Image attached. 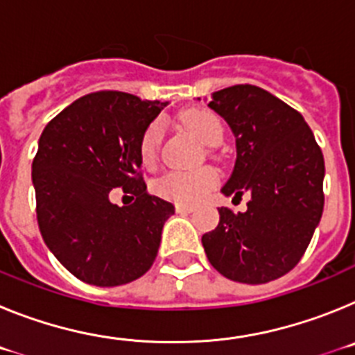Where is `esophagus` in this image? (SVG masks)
Returning <instances> with one entry per match:
<instances>
[{
  "instance_id": "34e87169",
  "label": "esophagus",
  "mask_w": 355,
  "mask_h": 355,
  "mask_svg": "<svg viewBox=\"0 0 355 355\" xmlns=\"http://www.w3.org/2000/svg\"><path fill=\"white\" fill-rule=\"evenodd\" d=\"M175 211H178V213H193V211H196V209H193L192 206L178 205V206H175Z\"/></svg>"
}]
</instances>
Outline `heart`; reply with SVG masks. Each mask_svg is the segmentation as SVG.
Returning <instances> with one entry per match:
<instances>
[{"instance_id": "heart-1", "label": "heart", "mask_w": 355, "mask_h": 355, "mask_svg": "<svg viewBox=\"0 0 355 355\" xmlns=\"http://www.w3.org/2000/svg\"><path fill=\"white\" fill-rule=\"evenodd\" d=\"M181 121L205 146L215 147L222 142L224 130L220 121L208 110H188L181 115ZM162 135L163 126L158 121L146 130L140 142V158L144 163L155 162ZM215 184L216 174L211 171L168 172L156 181V192L180 205H197L211 192Z\"/></svg>"}]
</instances>
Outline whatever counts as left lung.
<instances>
[{"label":"left lung","mask_w":355,"mask_h":355,"mask_svg":"<svg viewBox=\"0 0 355 355\" xmlns=\"http://www.w3.org/2000/svg\"><path fill=\"white\" fill-rule=\"evenodd\" d=\"M209 108L229 124L236 162L225 197L249 193L247 211L220 208L202 234L215 270L231 281L263 284L288 274L306 252L324 211V155L302 115L254 85L211 94Z\"/></svg>","instance_id":"8db88e82"}]
</instances>
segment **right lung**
Here are the masks:
<instances>
[{"label": "right lung", "instance_id": "right-lung-1", "mask_svg": "<svg viewBox=\"0 0 355 355\" xmlns=\"http://www.w3.org/2000/svg\"><path fill=\"white\" fill-rule=\"evenodd\" d=\"M167 103L126 92H94L62 110L39 139L31 181L44 243L83 283L121 286L139 279L158 254L174 206L147 193L140 142ZM123 187L130 207L109 200Z\"/></svg>", "mask_w": 355, "mask_h": 355}]
</instances>
